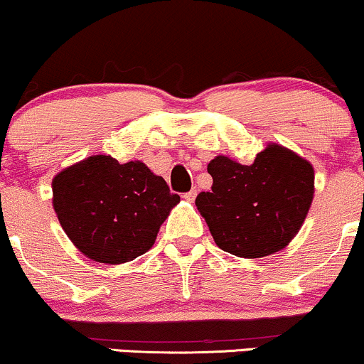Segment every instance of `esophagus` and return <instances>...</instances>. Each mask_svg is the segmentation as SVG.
<instances>
[{
    "label": "esophagus",
    "instance_id": "obj_1",
    "mask_svg": "<svg viewBox=\"0 0 364 364\" xmlns=\"http://www.w3.org/2000/svg\"><path fill=\"white\" fill-rule=\"evenodd\" d=\"M196 193H198V191H196V190H195V188H193V190L186 191V193H185V195H183V198H185V200H188V202H193V200L196 198Z\"/></svg>",
    "mask_w": 364,
    "mask_h": 364
}]
</instances>
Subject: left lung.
Listing matches in <instances>:
<instances>
[{
    "label": "left lung",
    "instance_id": "left-lung-1",
    "mask_svg": "<svg viewBox=\"0 0 364 364\" xmlns=\"http://www.w3.org/2000/svg\"><path fill=\"white\" fill-rule=\"evenodd\" d=\"M214 179L195 203L215 245L243 258L286 248L313 200L311 164L281 145H269L250 166L219 156L207 166Z\"/></svg>",
    "mask_w": 364,
    "mask_h": 364
}]
</instances>
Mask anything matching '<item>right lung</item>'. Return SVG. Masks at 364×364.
Segmentation results:
<instances>
[{"label": "right lung", "instance_id": "right-lung-1", "mask_svg": "<svg viewBox=\"0 0 364 364\" xmlns=\"http://www.w3.org/2000/svg\"><path fill=\"white\" fill-rule=\"evenodd\" d=\"M179 195L144 162L119 164L92 156L53 179L61 228L85 257L101 263L135 260L156 243Z\"/></svg>", "mask_w": 364, "mask_h": 364}]
</instances>
